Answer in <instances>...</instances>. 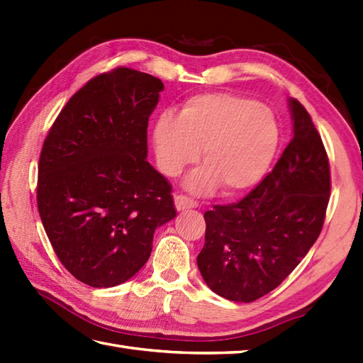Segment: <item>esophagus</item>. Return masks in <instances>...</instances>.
<instances>
[{"instance_id": "1", "label": "esophagus", "mask_w": 363, "mask_h": 363, "mask_svg": "<svg viewBox=\"0 0 363 363\" xmlns=\"http://www.w3.org/2000/svg\"><path fill=\"white\" fill-rule=\"evenodd\" d=\"M174 206L177 211H189V209H195L198 206L196 201L194 199L189 198V196H184V195H174Z\"/></svg>"}]
</instances>
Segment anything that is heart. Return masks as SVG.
I'll return each instance as SVG.
<instances>
[{"instance_id":"1","label":"heart","mask_w":363,"mask_h":363,"mask_svg":"<svg viewBox=\"0 0 363 363\" xmlns=\"http://www.w3.org/2000/svg\"><path fill=\"white\" fill-rule=\"evenodd\" d=\"M281 140V128L268 106L228 91L189 98L179 115L162 112L152 125L157 167L177 176L201 150L203 167L186 187L206 194L220 184L223 194L248 190L264 177Z\"/></svg>"}]
</instances>
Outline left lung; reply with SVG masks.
Wrapping results in <instances>:
<instances>
[{"instance_id": "obj_1", "label": "left lung", "mask_w": 363, "mask_h": 363, "mask_svg": "<svg viewBox=\"0 0 363 363\" xmlns=\"http://www.w3.org/2000/svg\"><path fill=\"white\" fill-rule=\"evenodd\" d=\"M293 137L273 172L238 203L204 213L198 254L217 295L251 303L274 290L317 242L330 191L329 160L309 112L289 99Z\"/></svg>"}]
</instances>
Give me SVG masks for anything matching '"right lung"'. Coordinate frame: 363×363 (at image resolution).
Returning <instances> with one entry per match:
<instances>
[{
	"label": "right lung",
	"instance_id": "right-lung-1",
	"mask_svg": "<svg viewBox=\"0 0 363 363\" xmlns=\"http://www.w3.org/2000/svg\"><path fill=\"white\" fill-rule=\"evenodd\" d=\"M164 84L118 67L90 79L52 123L38 160L37 207L54 252L76 279L107 289L151 256L176 217L172 186L146 160V129Z\"/></svg>",
	"mask_w": 363,
	"mask_h": 363
}]
</instances>
